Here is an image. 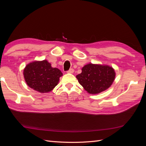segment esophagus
<instances>
[{"label": "esophagus", "instance_id": "1", "mask_svg": "<svg viewBox=\"0 0 146 146\" xmlns=\"http://www.w3.org/2000/svg\"><path fill=\"white\" fill-rule=\"evenodd\" d=\"M74 72V69L73 68H70L69 70H68V73H73Z\"/></svg>", "mask_w": 146, "mask_h": 146}]
</instances>
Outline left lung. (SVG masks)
<instances>
[{
    "mask_svg": "<svg viewBox=\"0 0 146 146\" xmlns=\"http://www.w3.org/2000/svg\"><path fill=\"white\" fill-rule=\"evenodd\" d=\"M81 74L76 76L79 83L90 94H98L111 85L114 78V70L108 66L85 65Z\"/></svg>",
    "mask_w": 146,
    "mask_h": 146,
    "instance_id": "obj_1",
    "label": "left lung"
}]
</instances>
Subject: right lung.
I'll list each match as a JSON object with an SVG mask.
<instances>
[{
  "instance_id": "1",
  "label": "right lung",
  "mask_w": 146,
  "mask_h": 146,
  "mask_svg": "<svg viewBox=\"0 0 146 146\" xmlns=\"http://www.w3.org/2000/svg\"><path fill=\"white\" fill-rule=\"evenodd\" d=\"M62 76L61 70L52 68L47 60L30 63L24 70V76L27 85L41 93L52 91Z\"/></svg>"
}]
</instances>
